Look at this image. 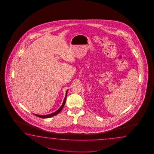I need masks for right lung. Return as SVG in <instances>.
I'll return each instance as SVG.
<instances>
[{"instance_id":"obj_1","label":"right lung","mask_w":154,"mask_h":154,"mask_svg":"<svg viewBox=\"0 0 154 154\" xmlns=\"http://www.w3.org/2000/svg\"><path fill=\"white\" fill-rule=\"evenodd\" d=\"M68 90H66V96H65V98L64 99V101H63V102L62 105L61 106V107H60V108L57 110V111H56V112H53L52 113H51V114H49V115H37V114H34V115H35L37 117H39V118H50V117H53V116H56V115H57V114H58L60 112L62 111V109L63 108V107H64V106L65 105V103H66V95H67V92H68Z\"/></svg>"}]
</instances>
